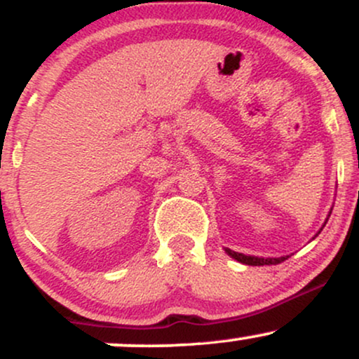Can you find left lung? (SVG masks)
Wrapping results in <instances>:
<instances>
[{
  "label": "left lung",
  "mask_w": 359,
  "mask_h": 359,
  "mask_svg": "<svg viewBox=\"0 0 359 359\" xmlns=\"http://www.w3.org/2000/svg\"><path fill=\"white\" fill-rule=\"evenodd\" d=\"M331 216V214H329ZM226 253L229 255V257H233L234 259H238L240 263H245V265H251V266H262V265H278V263H282L283 259H287L285 257L282 258H258V257H246V255L243 253H236V251H231V250H226Z\"/></svg>",
  "instance_id": "left-lung-1"
}]
</instances>
